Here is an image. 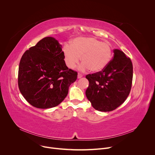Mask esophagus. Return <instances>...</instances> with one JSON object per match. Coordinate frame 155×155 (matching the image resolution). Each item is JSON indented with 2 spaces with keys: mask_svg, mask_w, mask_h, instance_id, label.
Listing matches in <instances>:
<instances>
[{
  "mask_svg": "<svg viewBox=\"0 0 155 155\" xmlns=\"http://www.w3.org/2000/svg\"><path fill=\"white\" fill-rule=\"evenodd\" d=\"M82 77H83L82 74H80V73L78 74V78H81Z\"/></svg>",
  "mask_w": 155,
  "mask_h": 155,
  "instance_id": "34e87169",
  "label": "esophagus"
}]
</instances>
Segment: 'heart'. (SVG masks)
I'll use <instances>...</instances> for the list:
<instances>
[{
  "mask_svg": "<svg viewBox=\"0 0 155 155\" xmlns=\"http://www.w3.org/2000/svg\"><path fill=\"white\" fill-rule=\"evenodd\" d=\"M64 61L68 67L74 69L80 61L81 69H90L98 72L105 68L113 57V50L109 43L102 42L93 37H77L71 43V46L63 48Z\"/></svg>",
  "mask_w": 155,
  "mask_h": 155,
  "instance_id": "obj_1",
  "label": "heart"
}]
</instances>
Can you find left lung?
<instances>
[{
    "label": "left lung",
    "instance_id": "8db88e82",
    "mask_svg": "<svg viewBox=\"0 0 155 155\" xmlns=\"http://www.w3.org/2000/svg\"><path fill=\"white\" fill-rule=\"evenodd\" d=\"M113 59L102 71L88 74L90 83L86 96L92 106L101 112H110L121 105L129 96L133 77L129 58L118 49Z\"/></svg>",
    "mask_w": 155,
    "mask_h": 155
}]
</instances>
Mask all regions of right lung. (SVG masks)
Here are the masks:
<instances>
[{"label": "right lung", "mask_w": 155, "mask_h": 155, "mask_svg": "<svg viewBox=\"0 0 155 155\" xmlns=\"http://www.w3.org/2000/svg\"><path fill=\"white\" fill-rule=\"evenodd\" d=\"M62 45L47 37L26 50L19 65L18 83L25 99L38 108L58 105L67 96L77 72L68 69Z\"/></svg>", "instance_id": "right-lung-1"}]
</instances>
